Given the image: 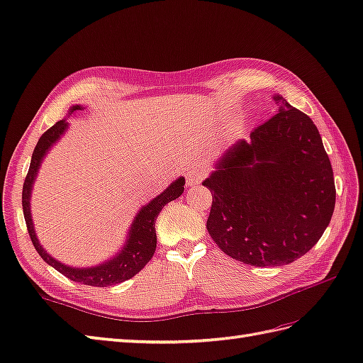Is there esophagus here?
Wrapping results in <instances>:
<instances>
[{
	"instance_id": "34e87169",
	"label": "esophagus",
	"mask_w": 363,
	"mask_h": 363,
	"mask_svg": "<svg viewBox=\"0 0 363 363\" xmlns=\"http://www.w3.org/2000/svg\"><path fill=\"white\" fill-rule=\"evenodd\" d=\"M185 179H187V185H198L202 179H204V173H202V170H199V168H193V170H190L187 173V176H185Z\"/></svg>"
}]
</instances>
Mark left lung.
<instances>
[{"label":"left lung","mask_w":363,"mask_h":363,"mask_svg":"<svg viewBox=\"0 0 363 363\" xmlns=\"http://www.w3.org/2000/svg\"><path fill=\"white\" fill-rule=\"evenodd\" d=\"M278 113L225 151L202 182L207 230L225 255L283 266L322 238L335 206L333 167L311 117L274 96Z\"/></svg>","instance_id":"8db88e82"}]
</instances>
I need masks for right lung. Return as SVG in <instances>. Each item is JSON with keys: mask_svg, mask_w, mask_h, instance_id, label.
Returning <instances> with one entry per match:
<instances>
[{"mask_svg": "<svg viewBox=\"0 0 363 363\" xmlns=\"http://www.w3.org/2000/svg\"><path fill=\"white\" fill-rule=\"evenodd\" d=\"M77 109H82L80 105H75L69 109V114H72ZM67 128V122L60 121L57 122L54 126L43 133L37 142V147L32 153V161L26 179L23 184V213H24V221H26V227L29 232V237L32 240L33 247L38 252V255L43 258L49 266H52L55 271L63 274L65 277L69 278L72 281L83 283L88 286H97V288H105V286H111L122 283L125 280H130L131 277L140 272L143 266H145L148 261L153 258L155 250H156V218L159 212L164 208L165 204L170 201H174L179 198L184 191V184L185 179L179 178L176 179L170 187H167L161 195L156 196L153 201H150L147 206H143L139 213L134 218L131 224V229L128 232V238L125 241V246L122 250L113 257L111 259L105 261V263L92 267H69L55 258L50 257L48 252L41 247V244L37 238L35 230H33V223L30 216V191L33 181L37 178V173L40 170L41 161L46 156L50 147L60 139L62 134Z\"/></svg>", "mask_w": 363, "mask_h": 363, "instance_id": "add662e5", "label": "right lung"}]
</instances>
